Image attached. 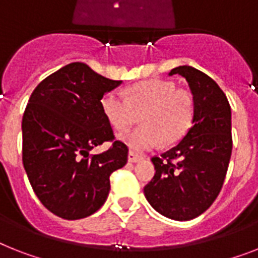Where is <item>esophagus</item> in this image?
Masks as SVG:
<instances>
[{
    "label": "esophagus",
    "mask_w": 258,
    "mask_h": 258,
    "mask_svg": "<svg viewBox=\"0 0 258 258\" xmlns=\"http://www.w3.org/2000/svg\"><path fill=\"white\" fill-rule=\"evenodd\" d=\"M142 159H143V156H142V155H138L136 152H134V151H130L128 152V162L130 163L140 162Z\"/></svg>",
    "instance_id": "34e87169"
}]
</instances>
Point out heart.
<instances>
[{
    "instance_id": "b5f03b06",
    "label": "heart",
    "mask_w": 258,
    "mask_h": 258,
    "mask_svg": "<svg viewBox=\"0 0 258 258\" xmlns=\"http://www.w3.org/2000/svg\"><path fill=\"white\" fill-rule=\"evenodd\" d=\"M104 116L118 131H124L140 114L143 125L120 135V140L135 151L155 147L163 139L175 143L189 130L194 119V99L188 91L175 89L167 79H147L127 89V100L111 91L100 100Z\"/></svg>"
}]
</instances>
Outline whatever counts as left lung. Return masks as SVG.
Here are the masks:
<instances>
[{
	"label": "left lung",
	"mask_w": 258,
	"mask_h": 258,
	"mask_svg": "<svg viewBox=\"0 0 258 258\" xmlns=\"http://www.w3.org/2000/svg\"><path fill=\"white\" fill-rule=\"evenodd\" d=\"M185 78L194 95L192 127L179 144L151 159L155 175L144 196L160 215L177 221L200 216L223 188L232 154L231 106L203 71L179 66L169 75Z\"/></svg>",
	"instance_id": "1"
}]
</instances>
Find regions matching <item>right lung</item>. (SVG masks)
<instances>
[{
    "mask_svg": "<svg viewBox=\"0 0 258 258\" xmlns=\"http://www.w3.org/2000/svg\"><path fill=\"white\" fill-rule=\"evenodd\" d=\"M122 81L104 78L82 62L49 75L31 94L22 118V162L43 207L66 220L95 213L107 200L110 175L127 163L100 100ZM104 141L107 151H89Z\"/></svg>",
    "mask_w": 258,
    "mask_h": 258,
    "instance_id": "right-lung-1",
    "label": "right lung"
}]
</instances>
